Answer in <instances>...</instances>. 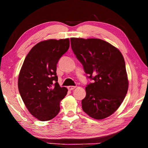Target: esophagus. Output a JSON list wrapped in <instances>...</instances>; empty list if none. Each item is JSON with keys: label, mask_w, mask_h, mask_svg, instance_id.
I'll return each mask as SVG.
<instances>
[{"label": "esophagus", "mask_w": 148, "mask_h": 148, "mask_svg": "<svg viewBox=\"0 0 148 148\" xmlns=\"http://www.w3.org/2000/svg\"><path fill=\"white\" fill-rule=\"evenodd\" d=\"M76 88V86H69L68 87V89L70 90V91H72V90Z\"/></svg>", "instance_id": "1"}]
</instances>
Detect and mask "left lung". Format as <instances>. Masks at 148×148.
Wrapping results in <instances>:
<instances>
[{
  "mask_svg": "<svg viewBox=\"0 0 148 148\" xmlns=\"http://www.w3.org/2000/svg\"><path fill=\"white\" fill-rule=\"evenodd\" d=\"M71 42L87 77L94 80L86 87L82 109L96 119L111 116L123 101L129 87L121 53L108 42L98 38H71Z\"/></svg>",
  "mask_w": 148,
  "mask_h": 148,
  "instance_id": "8db88e82",
  "label": "left lung"
}]
</instances>
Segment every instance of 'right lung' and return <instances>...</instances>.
I'll list each match as a JSON object with an SVG mask.
<instances>
[{
	"label": "right lung",
	"mask_w": 148,
	"mask_h": 148,
	"mask_svg": "<svg viewBox=\"0 0 148 148\" xmlns=\"http://www.w3.org/2000/svg\"><path fill=\"white\" fill-rule=\"evenodd\" d=\"M69 38L50 39L32 47L24 60L18 78L21 99L32 116L40 121H49L60 111V101L67 94L57 76V64L68 51Z\"/></svg>",
	"instance_id": "obj_1"
}]
</instances>
